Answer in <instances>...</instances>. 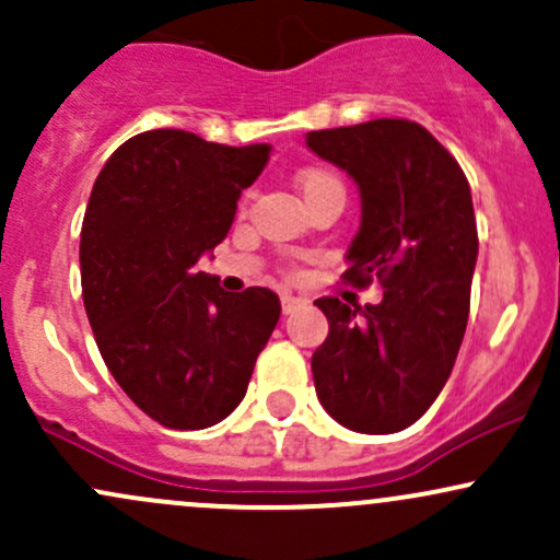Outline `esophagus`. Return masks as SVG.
Segmentation results:
<instances>
[{"mask_svg":"<svg viewBox=\"0 0 560 560\" xmlns=\"http://www.w3.org/2000/svg\"><path fill=\"white\" fill-rule=\"evenodd\" d=\"M305 305V300L302 298H294V294H281V311L287 313H294V311H300V307Z\"/></svg>","mask_w":560,"mask_h":560,"instance_id":"obj_1","label":"esophagus"}]
</instances>
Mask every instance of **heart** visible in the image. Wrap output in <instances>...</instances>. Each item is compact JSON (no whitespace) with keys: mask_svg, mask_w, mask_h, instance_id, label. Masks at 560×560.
<instances>
[{"mask_svg":"<svg viewBox=\"0 0 560 560\" xmlns=\"http://www.w3.org/2000/svg\"><path fill=\"white\" fill-rule=\"evenodd\" d=\"M298 184H300L302 197L311 195V191H316V189H324V186H342V184H339V178L334 176V173L324 171V168L302 171L298 176Z\"/></svg>","mask_w":560,"mask_h":560,"instance_id":"b5f03b06","label":"heart"}]
</instances>
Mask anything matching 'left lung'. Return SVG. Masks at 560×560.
I'll use <instances>...</instances> for the list:
<instances>
[{
    "instance_id": "left-lung-1",
    "label": "left lung",
    "mask_w": 560,
    "mask_h": 560,
    "mask_svg": "<svg viewBox=\"0 0 560 560\" xmlns=\"http://www.w3.org/2000/svg\"><path fill=\"white\" fill-rule=\"evenodd\" d=\"M307 147L361 189L345 284L378 281V305L320 298L329 337L313 352L318 400L352 432L408 429L445 387L471 305L479 236L471 189L445 147L405 118L324 128Z\"/></svg>"
}]
</instances>
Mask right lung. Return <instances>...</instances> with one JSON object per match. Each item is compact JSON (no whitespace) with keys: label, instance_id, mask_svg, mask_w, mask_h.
<instances>
[{"label":"right lung","instance_id":"add662e5","mask_svg":"<svg viewBox=\"0 0 560 560\" xmlns=\"http://www.w3.org/2000/svg\"><path fill=\"white\" fill-rule=\"evenodd\" d=\"M268 152L155 128L124 141L94 182L81 226L83 307L115 382L168 429L226 419L279 324L271 289L231 294L197 271Z\"/></svg>","mask_w":560,"mask_h":560}]
</instances>
